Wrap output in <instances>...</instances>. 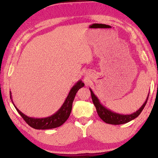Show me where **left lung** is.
<instances>
[{
  "label": "left lung",
  "mask_w": 158,
  "mask_h": 158,
  "mask_svg": "<svg viewBox=\"0 0 158 158\" xmlns=\"http://www.w3.org/2000/svg\"><path fill=\"white\" fill-rule=\"evenodd\" d=\"M89 89L90 90V95H91L93 103H94V106H96L97 113H98L99 117H100L103 122L107 123V124L114 125L126 124V123L129 122L130 121L137 118V116L141 114L142 110H143L144 106H145L149 97L148 94V96L147 97L144 103L137 111H136L135 112H134V113L131 114H122L116 113V112L111 111V110H110L109 109H107L106 107L104 106L101 103V101H99L98 98L94 94L93 90L90 89V88H89Z\"/></svg>",
  "instance_id": "left-lung-1"
}]
</instances>
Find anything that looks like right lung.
I'll list each match as a JSON object with an SVG mask.
<instances>
[{"instance_id":"obj_1","label":"right lung","mask_w":158,"mask_h":158,"mask_svg":"<svg viewBox=\"0 0 158 158\" xmlns=\"http://www.w3.org/2000/svg\"><path fill=\"white\" fill-rule=\"evenodd\" d=\"M85 85V84L83 83L81 80H79L71 88L70 92L67 96L65 101H64L63 104L62 106L58 109V111L55 112L52 115L47 116V117L44 118H34V117H29L24 114L22 113L20 110H19L16 106L14 105V102L12 100V96L11 92L10 91V97L11 99V101L14 104V107L16 108L17 111L20 114L26 122L32 128L36 129H54L59 127L64 124L66 122L67 119L70 116V114L72 111L73 107V102L74 101L75 96L76 95V93L77 92L80 88Z\"/></svg>"}]
</instances>
